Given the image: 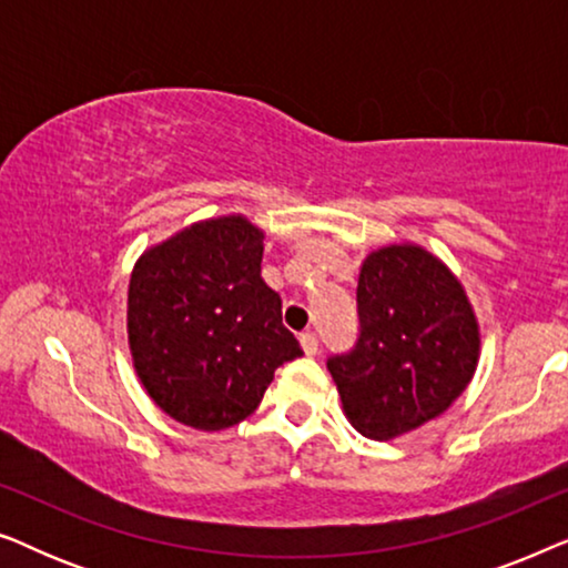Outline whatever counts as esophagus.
<instances>
[{"instance_id":"obj_1","label":"esophagus","mask_w":568,"mask_h":568,"mask_svg":"<svg viewBox=\"0 0 568 568\" xmlns=\"http://www.w3.org/2000/svg\"><path fill=\"white\" fill-rule=\"evenodd\" d=\"M300 344H302V348H305V354L307 356H315L317 354V348H321V341H317V336L313 331H305L300 336Z\"/></svg>"}]
</instances>
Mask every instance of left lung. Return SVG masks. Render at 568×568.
<instances>
[{"label":"left lung","instance_id":"1","mask_svg":"<svg viewBox=\"0 0 568 568\" xmlns=\"http://www.w3.org/2000/svg\"><path fill=\"white\" fill-rule=\"evenodd\" d=\"M359 333L331 354L341 403L364 437L390 439L445 414L478 362V325L463 286L416 245L364 261L356 286Z\"/></svg>","mask_w":568,"mask_h":568}]
</instances>
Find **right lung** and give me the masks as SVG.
I'll list each match as a JSON object with an SVG mask.
<instances>
[{"label": "right lung", "instance_id": "1", "mask_svg": "<svg viewBox=\"0 0 568 568\" xmlns=\"http://www.w3.org/2000/svg\"><path fill=\"white\" fill-rule=\"evenodd\" d=\"M263 232L209 220L146 251L129 282V344L150 398L193 429L253 414L276 367L297 359L282 300L261 278Z\"/></svg>", "mask_w": 568, "mask_h": 568}]
</instances>
